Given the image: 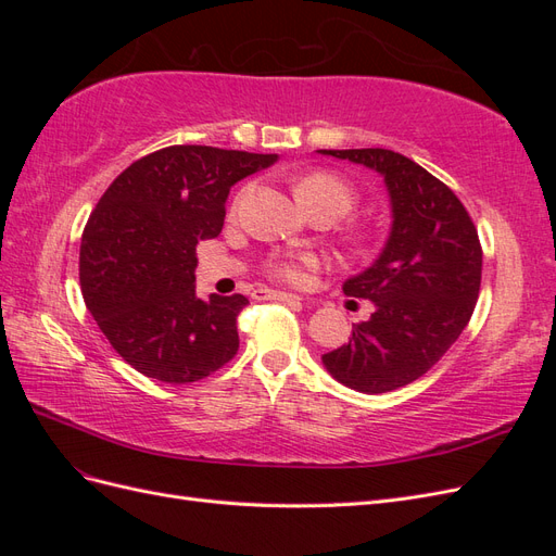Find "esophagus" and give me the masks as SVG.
<instances>
[{
	"label": "esophagus",
	"instance_id": "34e87169",
	"mask_svg": "<svg viewBox=\"0 0 556 556\" xmlns=\"http://www.w3.org/2000/svg\"><path fill=\"white\" fill-rule=\"evenodd\" d=\"M255 296L260 299H276V301H285V304H301V296L290 294V292H278V290H257Z\"/></svg>",
	"mask_w": 556,
	"mask_h": 556
}]
</instances>
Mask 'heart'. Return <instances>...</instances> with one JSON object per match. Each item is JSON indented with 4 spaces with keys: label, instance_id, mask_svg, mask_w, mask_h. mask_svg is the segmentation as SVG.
<instances>
[{
    "label": "heart",
    "instance_id": "b5f03b06",
    "mask_svg": "<svg viewBox=\"0 0 556 556\" xmlns=\"http://www.w3.org/2000/svg\"><path fill=\"white\" fill-rule=\"evenodd\" d=\"M294 197L308 213L331 215L333 220L345 215L357 201L355 185L333 172H311L304 178H299L294 182ZM239 201L241 197L233 201V208L239 206ZM268 271L290 282H299L301 276H304L301 274V264L292 260H274L268 264Z\"/></svg>",
    "mask_w": 556,
    "mask_h": 556
}]
</instances>
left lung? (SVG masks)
<instances>
[{
  "label": "left lung",
  "instance_id": "8db88e82",
  "mask_svg": "<svg viewBox=\"0 0 556 556\" xmlns=\"http://www.w3.org/2000/svg\"><path fill=\"white\" fill-rule=\"evenodd\" d=\"M317 153L378 172L392 204L390 239L378 260L343 282L348 296L374 301L376 311L323 364L350 390L392 392L425 376L473 315L482 278L478 229L445 182L394 150Z\"/></svg>",
  "mask_w": 556,
  "mask_h": 556
}]
</instances>
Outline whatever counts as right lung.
Masks as SVG:
<instances>
[{
	"label": "right lung",
	"instance_id": "right-lung-1",
	"mask_svg": "<svg viewBox=\"0 0 556 556\" xmlns=\"http://www.w3.org/2000/svg\"><path fill=\"white\" fill-rule=\"evenodd\" d=\"M276 160L169 146L129 164L99 199L80 239V290L113 350L139 374L188 384L237 355L248 299L197 296V243L223 231L231 185Z\"/></svg>",
	"mask_w": 556,
	"mask_h": 556
}]
</instances>
